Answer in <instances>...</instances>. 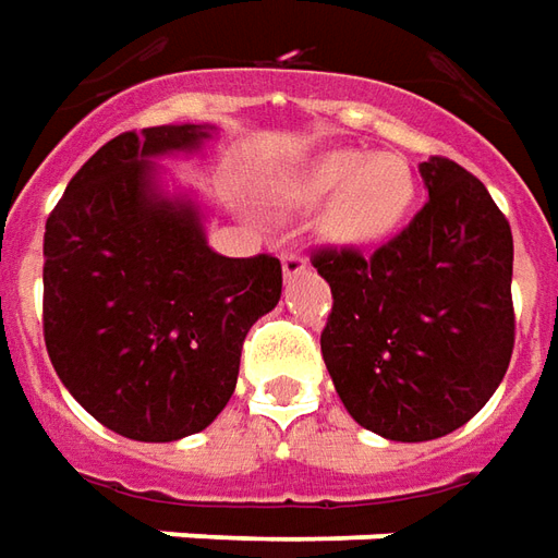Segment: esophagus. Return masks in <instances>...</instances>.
Masks as SVG:
<instances>
[{"mask_svg": "<svg viewBox=\"0 0 558 558\" xmlns=\"http://www.w3.org/2000/svg\"><path fill=\"white\" fill-rule=\"evenodd\" d=\"M306 267H310V260H306L303 252H286V255H282V272H286L288 279H291V276H301Z\"/></svg>", "mask_w": 558, "mask_h": 558, "instance_id": "34e87169", "label": "esophagus"}]
</instances>
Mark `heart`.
<instances>
[{
	"label": "heart",
	"mask_w": 558,
	"mask_h": 558,
	"mask_svg": "<svg viewBox=\"0 0 558 558\" xmlns=\"http://www.w3.org/2000/svg\"><path fill=\"white\" fill-rule=\"evenodd\" d=\"M279 199L288 206H313L330 197L325 233L337 242H376L401 225L416 182L398 155H367L361 148H337L313 157L279 182Z\"/></svg>",
	"instance_id": "heart-1"
}]
</instances>
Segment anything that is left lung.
I'll return each instance as SVG.
<instances>
[{"instance_id": "1", "label": "left lung", "mask_w": 558, "mask_h": 558, "mask_svg": "<svg viewBox=\"0 0 558 558\" xmlns=\"http://www.w3.org/2000/svg\"><path fill=\"white\" fill-rule=\"evenodd\" d=\"M428 199L364 257L313 252L333 294L322 355L349 416L401 444L462 428L513 355V236L486 184L449 157L418 167Z\"/></svg>"}]
</instances>
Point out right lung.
<instances>
[{"label":"right lung","mask_w":558,"mask_h":558,"mask_svg":"<svg viewBox=\"0 0 558 558\" xmlns=\"http://www.w3.org/2000/svg\"><path fill=\"white\" fill-rule=\"evenodd\" d=\"M209 126H145L106 142L45 225V345L69 395L130 440L203 432L236 389L242 340L282 294L272 255L206 245L151 157L194 151Z\"/></svg>","instance_id":"obj_1"}]
</instances>
